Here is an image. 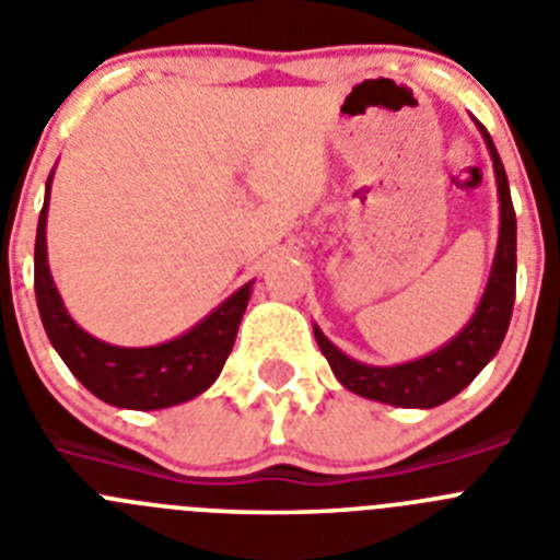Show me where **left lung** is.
Wrapping results in <instances>:
<instances>
[{
  "label": "left lung",
  "instance_id": "left-lung-1",
  "mask_svg": "<svg viewBox=\"0 0 560 560\" xmlns=\"http://www.w3.org/2000/svg\"><path fill=\"white\" fill-rule=\"evenodd\" d=\"M477 128L491 151L499 190V244L482 300L468 325L452 341L423 359L393 364V368H373V364L350 359L314 325L316 345L328 359L336 378L341 381V387H348L361 398L404 409L440 407L463 393L502 348V339L511 325L513 300H516V212H513L508 173H504L491 133L485 131L482 122H477Z\"/></svg>",
  "mask_w": 560,
  "mask_h": 560
}]
</instances>
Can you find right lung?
Instances as JSON below:
<instances>
[{"label":"right lung","mask_w":560,"mask_h":560,"mask_svg":"<svg viewBox=\"0 0 560 560\" xmlns=\"http://www.w3.org/2000/svg\"><path fill=\"white\" fill-rule=\"evenodd\" d=\"M49 185L36 230V303L52 348L69 373L101 400L120 409H167L196 398L212 387L235 345L237 325L252 296V283L241 285L199 325L153 348H117L92 334L69 316L47 264V207Z\"/></svg>","instance_id":"obj_1"}]
</instances>
